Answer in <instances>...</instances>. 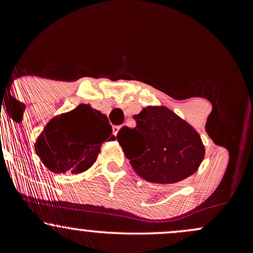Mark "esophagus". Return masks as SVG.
I'll return each mask as SVG.
<instances>
[{
	"instance_id": "1",
	"label": "esophagus",
	"mask_w": 253,
	"mask_h": 253,
	"mask_svg": "<svg viewBox=\"0 0 253 253\" xmlns=\"http://www.w3.org/2000/svg\"><path fill=\"white\" fill-rule=\"evenodd\" d=\"M121 126H113V133H114V135L118 134L119 129H120Z\"/></svg>"
}]
</instances>
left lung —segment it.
<instances>
[{
	"mask_svg": "<svg viewBox=\"0 0 253 253\" xmlns=\"http://www.w3.org/2000/svg\"><path fill=\"white\" fill-rule=\"evenodd\" d=\"M133 118L134 128L123 127L117 138L141 178L170 184L196 172L205 146L193 126L164 106H147Z\"/></svg>",
	"mask_w": 253,
	"mask_h": 253,
	"instance_id": "left-lung-1",
	"label": "left lung"
}]
</instances>
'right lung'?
<instances>
[{"label": "right lung", "mask_w": 253, "mask_h": 253, "mask_svg": "<svg viewBox=\"0 0 253 253\" xmlns=\"http://www.w3.org/2000/svg\"><path fill=\"white\" fill-rule=\"evenodd\" d=\"M108 119L90 104L57 115L38 136L34 149L54 173H80L96 162L104 140H114Z\"/></svg>", "instance_id": "add662e5"}]
</instances>
